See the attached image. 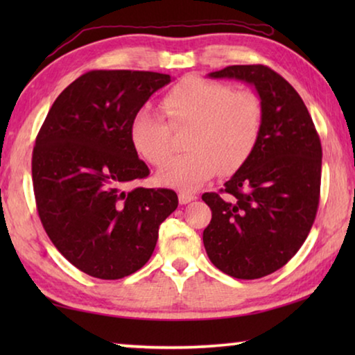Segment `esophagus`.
Returning <instances> with one entry per match:
<instances>
[{
    "mask_svg": "<svg viewBox=\"0 0 355 355\" xmlns=\"http://www.w3.org/2000/svg\"><path fill=\"white\" fill-rule=\"evenodd\" d=\"M197 196L196 194H191V192H180L178 194V200L182 205H186V203H189L192 200H196Z\"/></svg>",
    "mask_w": 355,
    "mask_h": 355,
    "instance_id": "esophagus-1",
    "label": "esophagus"
}]
</instances>
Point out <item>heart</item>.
Here are the masks:
<instances>
[{"mask_svg":"<svg viewBox=\"0 0 355 355\" xmlns=\"http://www.w3.org/2000/svg\"><path fill=\"white\" fill-rule=\"evenodd\" d=\"M161 106L172 128L189 127L188 153L171 159L158 173L159 183L192 191L211 178L236 172L248 163L260 141L264 111L250 91L230 84L189 76L164 95ZM150 110L136 112L130 139L137 153L152 166L164 164L172 153V130Z\"/></svg>","mask_w":355,"mask_h":355,"instance_id":"1","label":"heart"}]
</instances>
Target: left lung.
<instances>
[{"label": "left lung", "mask_w": 355, "mask_h": 355, "mask_svg": "<svg viewBox=\"0 0 355 355\" xmlns=\"http://www.w3.org/2000/svg\"><path fill=\"white\" fill-rule=\"evenodd\" d=\"M255 87L264 120L260 141L220 192H205L211 222L203 245L219 271L260 279L291 260L320 203L322 148L307 106L285 78L264 65H230L208 73Z\"/></svg>", "instance_id": "obj_1"}]
</instances>
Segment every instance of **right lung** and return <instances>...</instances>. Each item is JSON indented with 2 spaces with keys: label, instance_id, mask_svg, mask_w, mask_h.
Instances as JSON below:
<instances>
[{
  "label": "right lung",
  "instance_id": "right-lung-1",
  "mask_svg": "<svg viewBox=\"0 0 355 355\" xmlns=\"http://www.w3.org/2000/svg\"><path fill=\"white\" fill-rule=\"evenodd\" d=\"M169 83L156 71H87L55 100L35 139L33 184L42 225L56 249L92 277L116 280L141 269L161 222L178 207L172 189H123L150 173L131 144V119Z\"/></svg>",
  "mask_w": 355,
  "mask_h": 355
}]
</instances>
